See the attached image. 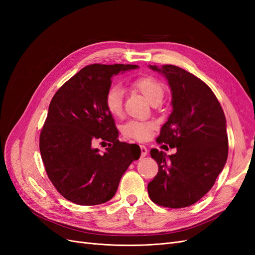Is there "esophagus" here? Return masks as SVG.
I'll return each mask as SVG.
<instances>
[{"instance_id":"obj_1","label":"esophagus","mask_w":255,"mask_h":255,"mask_svg":"<svg viewBox=\"0 0 255 255\" xmlns=\"http://www.w3.org/2000/svg\"><path fill=\"white\" fill-rule=\"evenodd\" d=\"M140 152H141V156H145L146 154H148V149L145 148V145L143 144H140Z\"/></svg>"}]
</instances>
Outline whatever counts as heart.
<instances>
[{
    "instance_id": "b5f03b06",
    "label": "heart",
    "mask_w": 255,
    "mask_h": 255,
    "mask_svg": "<svg viewBox=\"0 0 255 255\" xmlns=\"http://www.w3.org/2000/svg\"><path fill=\"white\" fill-rule=\"evenodd\" d=\"M132 87L149 100L152 103H158L164 97L165 88L157 79L150 75H143L136 78L130 83ZM106 111L113 117H119L123 112V90L119 86H112L106 91L104 98ZM155 128V123L152 121L132 120L127 122L121 128V133L128 139L144 141L149 139L151 132Z\"/></svg>"
}]
</instances>
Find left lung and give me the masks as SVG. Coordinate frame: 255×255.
<instances>
[{"instance_id": "obj_1", "label": "left lung", "mask_w": 255, "mask_h": 255, "mask_svg": "<svg viewBox=\"0 0 255 255\" xmlns=\"http://www.w3.org/2000/svg\"><path fill=\"white\" fill-rule=\"evenodd\" d=\"M151 68L165 74L172 91L173 111L156 141L176 148V153L167 156L151 149L158 172L148 184L149 197L159 206L187 207L210 191L226 165L225 113L212 89L196 75L173 65Z\"/></svg>"}]
</instances>
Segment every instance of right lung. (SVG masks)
I'll list each match as a JSON object with an SVG mask.
<instances>
[{"mask_svg": "<svg viewBox=\"0 0 255 255\" xmlns=\"http://www.w3.org/2000/svg\"><path fill=\"white\" fill-rule=\"evenodd\" d=\"M137 67L86 66L52 98L39 149L50 181L69 201L79 205L109 201L122 174L139 158V145L119 141L114 119L104 105L113 75ZM97 140L109 142L104 154L92 146Z\"/></svg>", "mask_w": 255, "mask_h": 255, "instance_id": "right-lung-1", "label": "right lung"}]
</instances>
